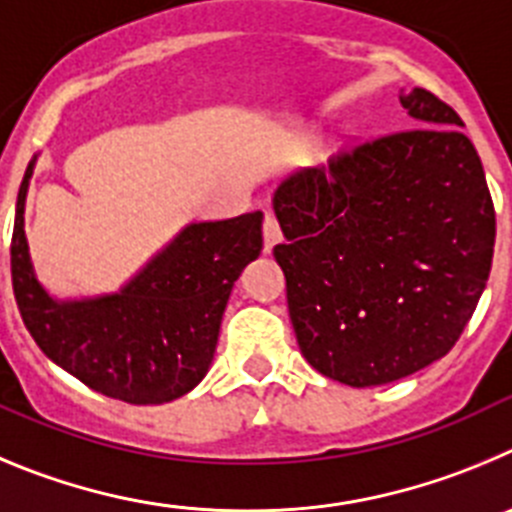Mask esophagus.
Wrapping results in <instances>:
<instances>
[{
    "label": "esophagus",
    "mask_w": 512,
    "mask_h": 512,
    "mask_svg": "<svg viewBox=\"0 0 512 512\" xmlns=\"http://www.w3.org/2000/svg\"><path fill=\"white\" fill-rule=\"evenodd\" d=\"M262 239H265V252L270 255L273 247L283 239V232L278 227V219L273 214H265V222H262Z\"/></svg>",
    "instance_id": "1"
}]
</instances>
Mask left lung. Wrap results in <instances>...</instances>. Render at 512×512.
I'll list each match as a JSON object with an SVG mask.
<instances>
[{
    "instance_id": "1",
    "label": "left lung",
    "mask_w": 512,
    "mask_h": 512,
    "mask_svg": "<svg viewBox=\"0 0 512 512\" xmlns=\"http://www.w3.org/2000/svg\"><path fill=\"white\" fill-rule=\"evenodd\" d=\"M413 130L377 137L273 196L288 313L313 370L352 388L444 357L485 290L495 209L459 114L400 91Z\"/></svg>"
}]
</instances>
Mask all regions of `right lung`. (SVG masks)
Listing matches in <instances>:
<instances>
[{"mask_svg": "<svg viewBox=\"0 0 512 512\" xmlns=\"http://www.w3.org/2000/svg\"><path fill=\"white\" fill-rule=\"evenodd\" d=\"M35 160L17 193L12 288L43 354L91 390L132 405L191 393L214 359L234 280L262 250V211L191 222L117 293L55 298L35 275L25 199Z\"/></svg>", "mask_w": 512, "mask_h": 512, "instance_id": "add662e5", "label": "right lung"}]
</instances>
